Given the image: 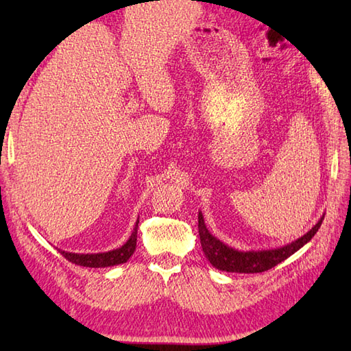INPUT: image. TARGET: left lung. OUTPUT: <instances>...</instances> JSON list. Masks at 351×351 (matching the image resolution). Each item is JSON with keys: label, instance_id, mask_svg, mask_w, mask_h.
<instances>
[{"label": "left lung", "instance_id": "8db88e82", "mask_svg": "<svg viewBox=\"0 0 351 351\" xmlns=\"http://www.w3.org/2000/svg\"><path fill=\"white\" fill-rule=\"evenodd\" d=\"M323 220L324 217L319 219L317 225L312 228L309 232L300 237L299 240L283 245V247L271 250L241 252L229 247V245L221 243L214 235H211L210 230L205 226L202 213H199V237L205 256L210 261L211 265L217 268V270L229 273H263L270 270L274 265L280 264L282 261H285L287 258L293 255V253L302 249L308 241H311V238L317 234V230L322 226Z\"/></svg>", "mask_w": 351, "mask_h": 351}]
</instances>
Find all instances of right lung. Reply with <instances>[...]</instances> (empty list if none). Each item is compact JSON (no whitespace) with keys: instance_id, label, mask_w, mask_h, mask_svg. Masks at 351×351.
Masks as SVG:
<instances>
[{"instance_id":"right-lung-1","label":"right lung","mask_w":351,"mask_h":351,"mask_svg":"<svg viewBox=\"0 0 351 351\" xmlns=\"http://www.w3.org/2000/svg\"><path fill=\"white\" fill-rule=\"evenodd\" d=\"M137 228H138V220L136 221V226H134L132 234L130 240L126 241L122 247L104 252V253H71L64 250H58L62 255L69 261V263L75 265H83V267H92V268H99V267H111V265H119L126 263L131 258V255L136 250L137 244Z\"/></svg>"}]
</instances>
